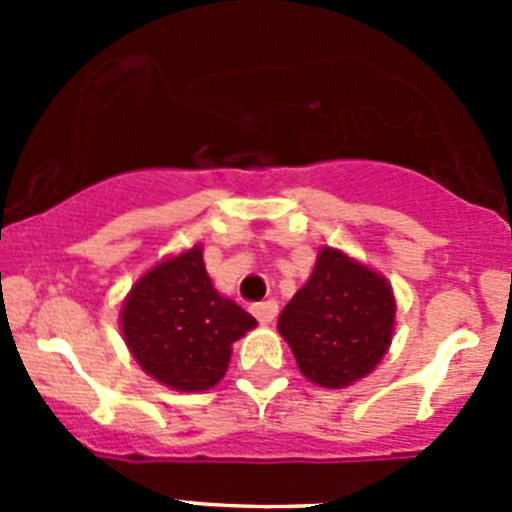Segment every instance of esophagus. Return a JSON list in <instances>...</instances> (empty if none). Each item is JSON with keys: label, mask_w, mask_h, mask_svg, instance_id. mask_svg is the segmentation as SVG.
<instances>
[{"label": "esophagus", "mask_w": 512, "mask_h": 512, "mask_svg": "<svg viewBox=\"0 0 512 512\" xmlns=\"http://www.w3.org/2000/svg\"><path fill=\"white\" fill-rule=\"evenodd\" d=\"M251 310H253V315L259 318L261 325H269L271 320L277 318L279 305H277V300H264V302H256V305H253Z\"/></svg>", "instance_id": "1"}]
</instances>
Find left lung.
Wrapping results in <instances>:
<instances>
[{
    "instance_id": "obj_1",
    "label": "left lung",
    "mask_w": 512,
    "mask_h": 512,
    "mask_svg": "<svg viewBox=\"0 0 512 512\" xmlns=\"http://www.w3.org/2000/svg\"><path fill=\"white\" fill-rule=\"evenodd\" d=\"M277 328L310 382L341 390L374 372L387 354L395 295L382 274L325 246L305 287L279 315Z\"/></svg>"
}]
</instances>
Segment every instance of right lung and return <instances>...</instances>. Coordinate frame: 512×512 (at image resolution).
<instances>
[{"instance_id":"add662e5","label":"right lung","mask_w":512,"mask_h":512,"mask_svg":"<svg viewBox=\"0 0 512 512\" xmlns=\"http://www.w3.org/2000/svg\"><path fill=\"white\" fill-rule=\"evenodd\" d=\"M120 325L148 377L176 392H202L225 377L230 346L256 328V318L212 287L202 246H194L133 284Z\"/></svg>"}]
</instances>
